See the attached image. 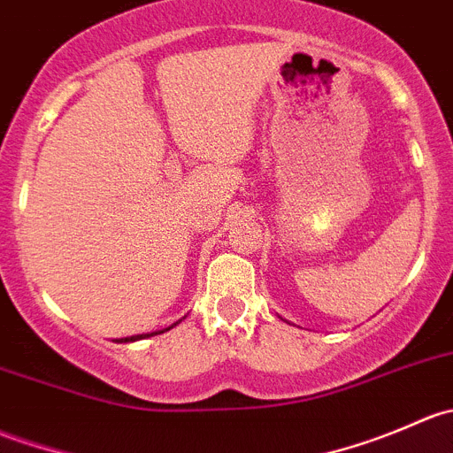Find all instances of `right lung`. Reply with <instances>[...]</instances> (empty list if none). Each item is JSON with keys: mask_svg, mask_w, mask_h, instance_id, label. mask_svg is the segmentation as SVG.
I'll return each mask as SVG.
<instances>
[{"mask_svg": "<svg viewBox=\"0 0 453 453\" xmlns=\"http://www.w3.org/2000/svg\"><path fill=\"white\" fill-rule=\"evenodd\" d=\"M171 328V326H168ZM166 328V331H168ZM159 333H164V331H159ZM153 335H157V333H153ZM142 337H149V335H135V337H125V340H120V342H135V340H142Z\"/></svg>", "mask_w": 453, "mask_h": 453, "instance_id": "1", "label": "right lung"}]
</instances>
